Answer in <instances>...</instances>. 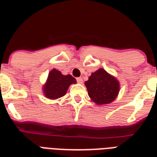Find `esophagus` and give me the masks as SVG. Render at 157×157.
<instances>
[{
  "label": "esophagus",
  "instance_id": "34e87169",
  "mask_svg": "<svg viewBox=\"0 0 157 157\" xmlns=\"http://www.w3.org/2000/svg\"><path fill=\"white\" fill-rule=\"evenodd\" d=\"M76 80H77V82L78 83H80V84H81V83H82V78L81 77H78V78H76Z\"/></svg>",
  "mask_w": 157,
  "mask_h": 157
}]
</instances>
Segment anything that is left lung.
I'll list each match as a JSON object with an SVG mask.
<instances>
[{
	"instance_id": "1",
	"label": "left lung",
	"mask_w": 157,
	"mask_h": 157,
	"mask_svg": "<svg viewBox=\"0 0 157 157\" xmlns=\"http://www.w3.org/2000/svg\"><path fill=\"white\" fill-rule=\"evenodd\" d=\"M88 95L97 105H106L114 101L120 92V82L103 68L92 73L85 82Z\"/></svg>"
}]
</instances>
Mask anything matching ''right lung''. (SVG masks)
<instances>
[{
  "mask_svg": "<svg viewBox=\"0 0 157 157\" xmlns=\"http://www.w3.org/2000/svg\"><path fill=\"white\" fill-rule=\"evenodd\" d=\"M73 83H76L74 77L71 75H63L54 68L48 73L46 82L43 86V93L48 99H57L66 94L67 89Z\"/></svg>",
  "mask_w": 157,
  "mask_h": 157,
  "instance_id": "right-lung-1",
  "label": "right lung"
}]
</instances>
